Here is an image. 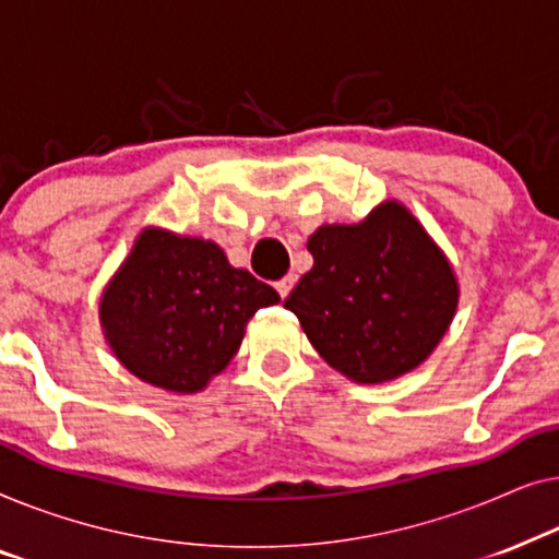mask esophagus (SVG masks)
I'll list each match as a JSON object with an SVG mask.
<instances>
[{
  "label": "esophagus",
  "instance_id": "obj_1",
  "mask_svg": "<svg viewBox=\"0 0 559 559\" xmlns=\"http://www.w3.org/2000/svg\"><path fill=\"white\" fill-rule=\"evenodd\" d=\"M294 283H296V276H286V278H281V281L276 283V290L281 294V298H286V296L290 294V288H294Z\"/></svg>",
  "mask_w": 559,
  "mask_h": 559
}]
</instances>
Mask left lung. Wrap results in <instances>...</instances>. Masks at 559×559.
I'll use <instances>...</instances> for the list:
<instances>
[{"instance_id": "obj_1", "label": "left lung", "mask_w": 559, "mask_h": 559, "mask_svg": "<svg viewBox=\"0 0 559 559\" xmlns=\"http://www.w3.org/2000/svg\"><path fill=\"white\" fill-rule=\"evenodd\" d=\"M313 269L283 306L313 349L355 382H388L436 349L459 304L445 255L403 204L309 238Z\"/></svg>"}]
</instances>
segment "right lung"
<instances>
[{"label":"right lung","instance_id":"right-lung-1","mask_svg":"<svg viewBox=\"0 0 559 559\" xmlns=\"http://www.w3.org/2000/svg\"><path fill=\"white\" fill-rule=\"evenodd\" d=\"M281 296L233 269L215 242L144 230L100 298V324L121 365L154 388L198 392L223 372L248 319Z\"/></svg>","mask_w":559,"mask_h":559}]
</instances>
